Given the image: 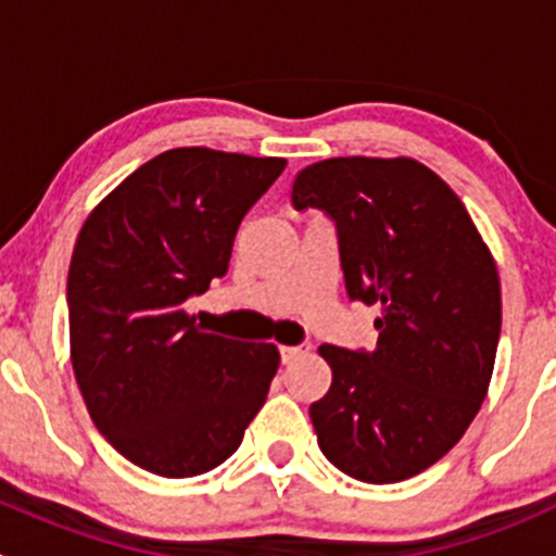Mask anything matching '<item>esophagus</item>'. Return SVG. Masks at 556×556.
I'll use <instances>...</instances> for the list:
<instances>
[{"mask_svg": "<svg viewBox=\"0 0 556 556\" xmlns=\"http://www.w3.org/2000/svg\"><path fill=\"white\" fill-rule=\"evenodd\" d=\"M312 346L309 344H295V346H279V357H282L285 366H290L293 361H299V357H304L306 352H309Z\"/></svg>", "mask_w": 556, "mask_h": 556, "instance_id": "esophagus-1", "label": "esophagus"}]
</instances>
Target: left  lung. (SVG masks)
Segmentation results:
<instances>
[{
	"instance_id": "1",
	"label": "left lung",
	"mask_w": 556,
	"mask_h": 556,
	"mask_svg": "<svg viewBox=\"0 0 556 556\" xmlns=\"http://www.w3.org/2000/svg\"><path fill=\"white\" fill-rule=\"evenodd\" d=\"M295 210L336 223L346 295L379 306L377 346L323 344L333 382L309 406L346 476L395 484L463 439L501 339L495 257L457 193L414 159H328L293 182Z\"/></svg>"
}]
</instances>
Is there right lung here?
<instances>
[{
    "instance_id": "right-lung-1",
    "label": "right lung",
    "mask_w": 556,
    "mask_h": 556,
    "mask_svg": "<svg viewBox=\"0 0 556 556\" xmlns=\"http://www.w3.org/2000/svg\"><path fill=\"white\" fill-rule=\"evenodd\" d=\"M285 164L166 150L77 233L66 282L77 387L99 433L150 473L217 468L266 403L277 346L204 333L185 301L226 277L239 223Z\"/></svg>"
}]
</instances>
